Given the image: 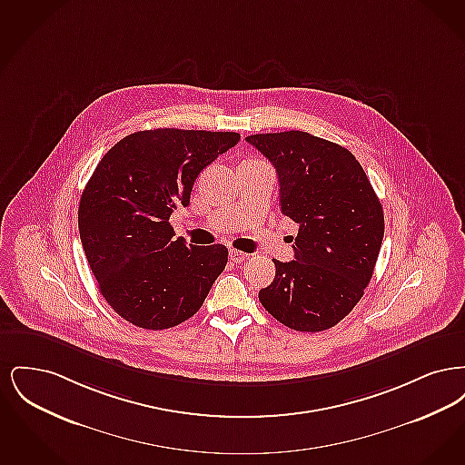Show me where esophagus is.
<instances>
[{"instance_id":"esophagus-1","label":"esophagus","mask_w":465,"mask_h":465,"mask_svg":"<svg viewBox=\"0 0 465 465\" xmlns=\"http://www.w3.org/2000/svg\"><path fill=\"white\" fill-rule=\"evenodd\" d=\"M230 260L233 262V263H242L245 262L247 258H249V254L247 252H243V251H239V249H230Z\"/></svg>"}]
</instances>
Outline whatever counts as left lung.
<instances>
[{
  "label": "left lung",
  "instance_id": "1",
  "mask_svg": "<svg viewBox=\"0 0 465 465\" xmlns=\"http://www.w3.org/2000/svg\"><path fill=\"white\" fill-rule=\"evenodd\" d=\"M273 163L281 213L298 223L294 260L275 263L260 291L268 313L294 331H324L362 298L383 241V209L355 156L302 131L245 137Z\"/></svg>",
  "mask_w": 465,
  "mask_h": 465
}]
</instances>
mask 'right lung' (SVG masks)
<instances>
[{
  "mask_svg": "<svg viewBox=\"0 0 465 465\" xmlns=\"http://www.w3.org/2000/svg\"><path fill=\"white\" fill-rule=\"evenodd\" d=\"M237 133L153 129L125 135L82 193L78 230L104 300L137 328L167 330L199 312L228 262L222 243L174 239L169 218Z\"/></svg>",
  "mask_w": 465,
  "mask_h": 465,
  "instance_id": "right-lung-1",
  "label": "right lung"
}]
</instances>
